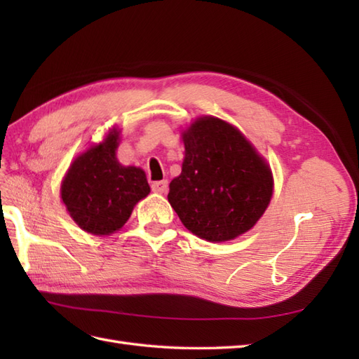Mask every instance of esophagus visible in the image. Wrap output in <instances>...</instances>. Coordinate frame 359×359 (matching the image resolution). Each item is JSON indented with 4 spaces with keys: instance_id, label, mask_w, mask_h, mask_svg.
Here are the masks:
<instances>
[{
    "instance_id": "obj_1",
    "label": "esophagus",
    "mask_w": 359,
    "mask_h": 359,
    "mask_svg": "<svg viewBox=\"0 0 359 359\" xmlns=\"http://www.w3.org/2000/svg\"><path fill=\"white\" fill-rule=\"evenodd\" d=\"M151 189L154 193H158V194H163V193H166V189H168V182L166 180H158V182H152V185H151Z\"/></svg>"
}]
</instances>
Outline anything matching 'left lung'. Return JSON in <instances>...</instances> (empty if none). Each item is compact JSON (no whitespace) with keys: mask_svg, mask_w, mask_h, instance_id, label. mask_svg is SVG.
<instances>
[{"mask_svg":"<svg viewBox=\"0 0 359 359\" xmlns=\"http://www.w3.org/2000/svg\"><path fill=\"white\" fill-rule=\"evenodd\" d=\"M185 158L168 201L189 231L224 242L248 231L273 194L269 165L226 121L197 118L184 133Z\"/></svg>","mask_w":359,"mask_h":359,"instance_id":"1","label":"left lung"}]
</instances>
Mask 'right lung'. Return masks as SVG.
Masks as SVG:
<instances>
[{
    "label": "right lung",
    "instance_id": "add662e5",
    "mask_svg": "<svg viewBox=\"0 0 359 359\" xmlns=\"http://www.w3.org/2000/svg\"><path fill=\"white\" fill-rule=\"evenodd\" d=\"M117 129L74 160L62 185V199L80 228L111 234L126 224L134 205L149 194L144 171L117 162Z\"/></svg>",
    "mask_w": 359,
    "mask_h": 359
}]
</instances>
